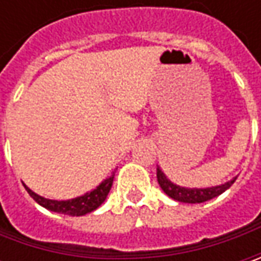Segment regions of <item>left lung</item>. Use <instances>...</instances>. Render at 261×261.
Returning <instances> with one entry per match:
<instances>
[{
    "instance_id": "1",
    "label": "left lung",
    "mask_w": 261,
    "mask_h": 261,
    "mask_svg": "<svg viewBox=\"0 0 261 261\" xmlns=\"http://www.w3.org/2000/svg\"><path fill=\"white\" fill-rule=\"evenodd\" d=\"M156 180L158 185L161 186V189L164 190L167 196H170L171 199L178 200V202H185V203H202L206 200H211L221 193H224L226 189H229L232 183L236 181L231 180L225 185L216 186V187H207V189H186V187H180V186L173 185L168 178H167L164 173L156 168Z\"/></svg>"
}]
</instances>
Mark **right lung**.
<instances>
[{"label":"right lung","instance_id":"1","mask_svg":"<svg viewBox=\"0 0 261 261\" xmlns=\"http://www.w3.org/2000/svg\"><path fill=\"white\" fill-rule=\"evenodd\" d=\"M113 178H115V174L109 177V178H106L105 181L97 189H94L93 192L86 193L84 196H80V197H75V199H71V200L45 199L42 196L36 195L35 192H32L27 186H24V187L27 193L32 196L39 205H42L46 209L52 211V212H58V214H64V215L69 216H83L86 214L93 212L94 209H97L105 202L110 189H112V185H113Z\"/></svg>","mask_w":261,"mask_h":261}]
</instances>
